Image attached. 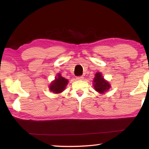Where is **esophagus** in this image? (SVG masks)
Listing matches in <instances>:
<instances>
[{
    "mask_svg": "<svg viewBox=\"0 0 149 149\" xmlns=\"http://www.w3.org/2000/svg\"><path fill=\"white\" fill-rule=\"evenodd\" d=\"M84 76H81H81H77V77H76V79H77V80H82V79H84Z\"/></svg>",
    "mask_w": 149,
    "mask_h": 149,
    "instance_id": "esophagus-1",
    "label": "esophagus"
}]
</instances>
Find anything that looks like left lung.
<instances>
[{"mask_svg":"<svg viewBox=\"0 0 149 149\" xmlns=\"http://www.w3.org/2000/svg\"><path fill=\"white\" fill-rule=\"evenodd\" d=\"M93 85L95 90L100 93H104L110 89V85L107 81L104 79L100 73H97L93 80Z\"/></svg>","mask_w":149,"mask_h":149,"instance_id":"8db88e82","label":"left lung"}]
</instances>
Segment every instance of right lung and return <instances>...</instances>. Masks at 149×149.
I'll return each mask as SVG.
<instances>
[{
    "label": "right lung",
    "instance_id": "right-lung-1",
    "mask_svg": "<svg viewBox=\"0 0 149 149\" xmlns=\"http://www.w3.org/2000/svg\"><path fill=\"white\" fill-rule=\"evenodd\" d=\"M68 81L62 77L60 74H58V77L50 85V90L54 93H60L65 89Z\"/></svg>",
    "mask_w": 149,
    "mask_h": 149
}]
</instances>
